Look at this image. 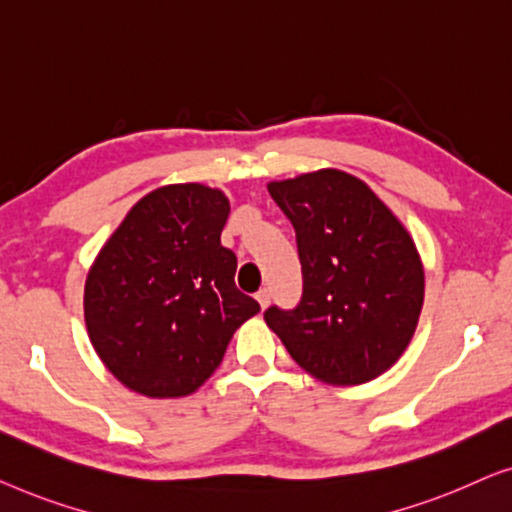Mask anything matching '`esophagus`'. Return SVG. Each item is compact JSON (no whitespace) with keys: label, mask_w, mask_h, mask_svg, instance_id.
<instances>
[{"label":"esophagus","mask_w":512,"mask_h":512,"mask_svg":"<svg viewBox=\"0 0 512 512\" xmlns=\"http://www.w3.org/2000/svg\"><path fill=\"white\" fill-rule=\"evenodd\" d=\"M255 299L259 301V306H262V308H266V306H269L271 292H269V290H266V287H262V290H259V292L255 294Z\"/></svg>","instance_id":"1"}]
</instances>
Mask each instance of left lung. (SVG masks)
Wrapping results in <instances>:
<instances>
[{
  "label": "left lung",
  "instance_id": "8db88e82",
  "mask_svg": "<svg viewBox=\"0 0 512 512\" xmlns=\"http://www.w3.org/2000/svg\"><path fill=\"white\" fill-rule=\"evenodd\" d=\"M290 218L304 273L294 311L271 306L266 325L306 373L362 385L403 355L424 304V266L401 220L364 181L318 169L271 181Z\"/></svg>",
  "mask_w": 512,
  "mask_h": 512
}]
</instances>
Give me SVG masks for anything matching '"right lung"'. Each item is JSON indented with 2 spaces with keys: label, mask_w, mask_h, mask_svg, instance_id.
Masks as SVG:
<instances>
[{
  "label": "right lung",
  "mask_w": 512,
  "mask_h": 512,
  "mask_svg": "<svg viewBox=\"0 0 512 512\" xmlns=\"http://www.w3.org/2000/svg\"><path fill=\"white\" fill-rule=\"evenodd\" d=\"M229 199L201 183L164 185L129 208L85 280V327L122 385L150 399L197 392L259 304L234 283L220 243Z\"/></svg>",
  "instance_id": "right-lung-1"
}]
</instances>
